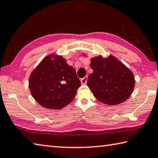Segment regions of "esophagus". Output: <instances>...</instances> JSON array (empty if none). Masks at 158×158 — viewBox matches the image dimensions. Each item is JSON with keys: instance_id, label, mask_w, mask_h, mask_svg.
<instances>
[{"instance_id": "obj_1", "label": "esophagus", "mask_w": 158, "mask_h": 158, "mask_svg": "<svg viewBox=\"0 0 158 158\" xmlns=\"http://www.w3.org/2000/svg\"><path fill=\"white\" fill-rule=\"evenodd\" d=\"M87 79H88V76H85L84 77H82V78L81 80V83H82V85H85V84H87Z\"/></svg>"}]
</instances>
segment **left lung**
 <instances>
[{"label":"left lung","instance_id":"8db88e82","mask_svg":"<svg viewBox=\"0 0 158 158\" xmlns=\"http://www.w3.org/2000/svg\"><path fill=\"white\" fill-rule=\"evenodd\" d=\"M93 73L87 80V86L94 96L102 103L115 106L126 101L135 85L132 72L114 57L101 56L91 60Z\"/></svg>","mask_w":158,"mask_h":158}]
</instances>
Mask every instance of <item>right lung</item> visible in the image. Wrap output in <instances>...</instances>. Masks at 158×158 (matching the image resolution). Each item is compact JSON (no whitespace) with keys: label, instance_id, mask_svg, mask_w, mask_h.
<instances>
[{"label":"right lung","instance_id":"add662e5","mask_svg":"<svg viewBox=\"0 0 158 158\" xmlns=\"http://www.w3.org/2000/svg\"><path fill=\"white\" fill-rule=\"evenodd\" d=\"M81 85L75 69L62 57L54 55L44 58L29 78L33 98L41 106L52 110L62 109L70 103Z\"/></svg>","mask_w":158,"mask_h":158}]
</instances>
